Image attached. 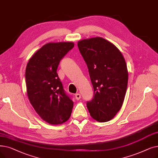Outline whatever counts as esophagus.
I'll return each instance as SVG.
<instances>
[{
  "label": "esophagus",
  "instance_id": "obj_1",
  "mask_svg": "<svg viewBox=\"0 0 158 158\" xmlns=\"http://www.w3.org/2000/svg\"><path fill=\"white\" fill-rule=\"evenodd\" d=\"M75 98H76V99H77V100L80 99H81V94H76L75 95Z\"/></svg>",
  "mask_w": 158,
  "mask_h": 158
}]
</instances>
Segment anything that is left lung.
Returning <instances> with one entry per match:
<instances>
[{
	"mask_svg": "<svg viewBox=\"0 0 158 158\" xmlns=\"http://www.w3.org/2000/svg\"><path fill=\"white\" fill-rule=\"evenodd\" d=\"M77 46L94 90L93 99L87 102L88 111L97 121H108L125 99L128 79L125 58L113 43L100 37L80 40Z\"/></svg>",
	"mask_w": 158,
	"mask_h": 158,
	"instance_id": "1",
	"label": "left lung"
}]
</instances>
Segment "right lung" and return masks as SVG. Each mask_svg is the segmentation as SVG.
<instances>
[{
    "label": "right lung",
    "instance_id": "obj_1",
    "mask_svg": "<svg viewBox=\"0 0 158 158\" xmlns=\"http://www.w3.org/2000/svg\"><path fill=\"white\" fill-rule=\"evenodd\" d=\"M73 46V42L47 43L33 55L26 66L29 101L40 118L51 125L66 122L72 112L73 102L65 94L57 69L60 59Z\"/></svg>",
    "mask_w": 158,
    "mask_h": 158
}]
</instances>
